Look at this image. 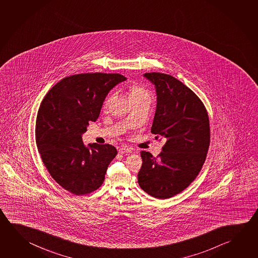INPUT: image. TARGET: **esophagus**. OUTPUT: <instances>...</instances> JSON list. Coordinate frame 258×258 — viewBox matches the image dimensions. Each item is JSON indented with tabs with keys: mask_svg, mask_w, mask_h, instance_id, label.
Segmentation results:
<instances>
[{
	"mask_svg": "<svg viewBox=\"0 0 258 258\" xmlns=\"http://www.w3.org/2000/svg\"><path fill=\"white\" fill-rule=\"evenodd\" d=\"M131 152H132V150L127 147H122V148L118 149V153L120 154H127L131 153Z\"/></svg>",
	"mask_w": 258,
	"mask_h": 258,
	"instance_id": "1",
	"label": "esophagus"
}]
</instances>
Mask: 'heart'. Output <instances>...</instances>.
<instances>
[{
  "label": "heart",
  "instance_id": "b5f03b06",
  "mask_svg": "<svg viewBox=\"0 0 258 258\" xmlns=\"http://www.w3.org/2000/svg\"><path fill=\"white\" fill-rule=\"evenodd\" d=\"M146 94H148L149 95V92L145 90L144 88H142V87L139 86V85H131L130 87V97H131V99L132 98H135V97H139V96L141 95H146ZM109 99L106 100L105 101V108H107L108 107V105H109Z\"/></svg>",
  "mask_w": 258,
  "mask_h": 258
}]
</instances>
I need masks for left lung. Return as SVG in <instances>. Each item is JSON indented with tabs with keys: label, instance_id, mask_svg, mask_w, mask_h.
<instances>
[{
	"label": "left lung",
	"instance_id": "left-lung-1",
	"mask_svg": "<svg viewBox=\"0 0 258 258\" xmlns=\"http://www.w3.org/2000/svg\"><path fill=\"white\" fill-rule=\"evenodd\" d=\"M157 91L151 127L156 140H166L157 158L141 151L139 185L156 199L179 194L203 167L210 143V127L203 102L189 88L165 73H145Z\"/></svg>",
	"mask_w": 258,
	"mask_h": 258
}]
</instances>
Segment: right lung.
I'll list each match as a JSON object with an SVG mask.
<instances>
[{
	"label": "right lung",
	"instance_id": "right-lung-1",
	"mask_svg": "<svg viewBox=\"0 0 258 258\" xmlns=\"http://www.w3.org/2000/svg\"><path fill=\"white\" fill-rule=\"evenodd\" d=\"M127 78L118 73H82L62 79L41 101L35 138L42 162L51 177L74 195L90 194L102 185L112 145L89 144L82 136L95 122L109 91Z\"/></svg>",
	"mask_w": 258,
	"mask_h": 258
}]
</instances>
